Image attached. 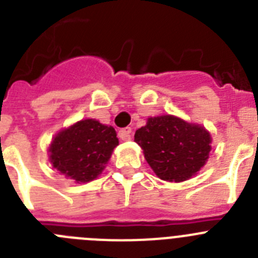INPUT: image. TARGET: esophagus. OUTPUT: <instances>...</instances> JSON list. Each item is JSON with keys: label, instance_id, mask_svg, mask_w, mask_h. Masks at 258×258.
I'll use <instances>...</instances> for the list:
<instances>
[{"label": "esophagus", "instance_id": "obj_1", "mask_svg": "<svg viewBox=\"0 0 258 258\" xmlns=\"http://www.w3.org/2000/svg\"><path fill=\"white\" fill-rule=\"evenodd\" d=\"M131 133H132L131 127H124V129H120V131H118V138L122 141H131V138H132Z\"/></svg>", "mask_w": 258, "mask_h": 258}]
</instances>
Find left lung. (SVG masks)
Wrapping results in <instances>:
<instances>
[{"label": "left lung", "mask_w": 258, "mask_h": 258, "mask_svg": "<svg viewBox=\"0 0 258 258\" xmlns=\"http://www.w3.org/2000/svg\"><path fill=\"white\" fill-rule=\"evenodd\" d=\"M134 141L155 174L175 183L198 174L212 150V137L206 127L173 115L149 117L136 132Z\"/></svg>", "instance_id": "1"}]
</instances>
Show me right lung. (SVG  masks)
Returning <instances> with one entry per match:
<instances>
[{
  "instance_id": "add662e5",
  "label": "right lung",
  "mask_w": 258,
  "mask_h": 258,
  "mask_svg": "<svg viewBox=\"0 0 258 258\" xmlns=\"http://www.w3.org/2000/svg\"><path fill=\"white\" fill-rule=\"evenodd\" d=\"M113 126L95 118H84L59 131L49 145V161L58 173L86 183L106 168L113 149L118 145Z\"/></svg>"
}]
</instances>
